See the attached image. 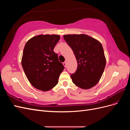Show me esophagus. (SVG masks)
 I'll return each mask as SVG.
<instances>
[{
  "label": "esophagus",
  "mask_w": 130,
  "mask_h": 130,
  "mask_svg": "<svg viewBox=\"0 0 130 130\" xmlns=\"http://www.w3.org/2000/svg\"><path fill=\"white\" fill-rule=\"evenodd\" d=\"M63 66L66 67V65H67V62H66V61H65V62H64L63 63Z\"/></svg>",
  "instance_id": "1"
}]
</instances>
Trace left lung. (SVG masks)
Here are the masks:
<instances>
[{"instance_id":"8db88e82","label":"left lung","mask_w":130,"mask_h":130,"mask_svg":"<svg viewBox=\"0 0 130 130\" xmlns=\"http://www.w3.org/2000/svg\"><path fill=\"white\" fill-rule=\"evenodd\" d=\"M64 40L73 51L77 62L75 73L71 74L73 83L88 89L99 81L106 66L104 49L100 42L87 35H66Z\"/></svg>"}]
</instances>
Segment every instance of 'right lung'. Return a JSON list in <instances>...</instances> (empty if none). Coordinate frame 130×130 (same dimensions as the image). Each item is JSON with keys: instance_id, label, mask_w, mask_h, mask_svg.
I'll return each mask as SVG.
<instances>
[{"instance_id": "right-lung-1", "label": "right lung", "mask_w": 130, "mask_h": 130, "mask_svg": "<svg viewBox=\"0 0 130 130\" xmlns=\"http://www.w3.org/2000/svg\"><path fill=\"white\" fill-rule=\"evenodd\" d=\"M60 39L58 35H40L30 39L25 45L22 65L27 79L37 89H52L63 71V65L54 52Z\"/></svg>"}]
</instances>
